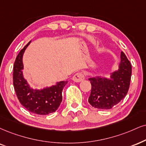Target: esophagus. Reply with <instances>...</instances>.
Returning <instances> with one entry per match:
<instances>
[{"mask_svg": "<svg viewBox=\"0 0 146 146\" xmlns=\"http://www.w3.org/2000/svg\"><path fill=\"white\" fill-rule=\"evenodd\" d=\"M84 79V74L81 72H78L75 74L72 77V80L76 82H79L82 81Z\"/></svg>", "mask_w": 146, "mask_h": 146, "instance_id": "1", "label": "esophagus"}]
</instances>
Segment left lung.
Returning a JSON list of instances; mask_svg holds the SVG:
<instances>
[{"label": "left lung", "instance_id": "8db88e82", "mask_svg": "<svg viewBox=\"0 0 146 146\" xmlns=\"http://www.w3.org/2000/svg\"><path fill=\"white\" fill-rule=\"evenodd\" d=\"M132 67L124 52L120 54L119 68L110 78H90L91 91L89 103L98 109L110 110L118 104L128 93Z\"/></svg>", "mask_w": 146, "mask_h": 146}]
</instances>
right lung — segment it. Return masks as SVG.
<instances>
[{
	"mask_svg": "<svg viewBox=\"0 0 146 146\" xmlns=\"http://www.w3.org/2000/svg\"><path fill=\"white\" fill-rule=\"evenodd\" d=\"M29 42L19 51L13 66V87L20 104L30 112L46 115L55 112L62 101V91L68 81H61L57 84L41 90H34L23 76V54Z\"/></svg>",
	"mask_w": 146,
	"mask_h": 146,
	"instance_id": "1",
	"label": "right lung"
}]
</instances>
